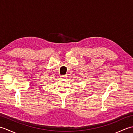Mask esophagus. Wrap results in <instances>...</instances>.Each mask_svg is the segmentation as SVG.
I'll return each instance as SVG.
<instances>
[{
	"label": "esophagus",
	"mask_w": 133,
	"mask_h": 133,
	"mask_svg": "<svg viewBox=\"0 0 133 133\" xmlns=\"http://www.w3.org/2000/svg\"><path fill=\"white\" fill-rule=\"evenodd\" d=\"M62 78H66V77H67V75H62Z\"/></svg>",
	"instance_id": "obj_1"
}]
</instances>
